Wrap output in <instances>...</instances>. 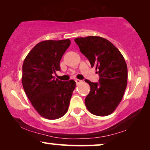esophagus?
Returning <instances> with one entry per match:
<instances>
[{
    "instance_id": "esophagus-1",
    "label": "esophagus",
    "mask_w": 150,
    "mask_h": 150,
    "mask_svg": "<svg viewBox=\"0 0 150 150\" xmlns=\"http://www.w3.org/2000/svg\"><path fill=\"white\" fill-rule=\"evenodd\" d=\"M75 81H76V83L77 85L82 82V81H81V80H79V79H76Z\"/></svg>"
}]
</instances>
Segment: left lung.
Here are the masks:
<instances>
[{"label":"left lung","instance_id":"8db88e82","mask_svg":"<svg viewBox=\"0 0 150 150\" xmlns=\"http://www.w3.org/2000/svg\"><path fill=\"white\" fill-rule=\"evenodd\" d=\"M74 41L100 76L99 83L85 80L90 86L86 107L95 115H109L122 101L127 86L128 68L124 57L111 42L101 37L77 38Z\"/></svg>","mask_w":150,"mask_h":150}]
</instances>
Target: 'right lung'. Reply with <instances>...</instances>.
<instances>
[{"label": "right lung", "instance_id": "obj_1", "mask_svg": "<svg viewBox=\"0 0 150 150\" xmlns=\"http://www.w3.org/2000/svg\"><path fill=\"white\" fill-rule=\"evenodd\" d=\"M70 44L68 39L41 42L22 65L24 91L37 112L48 120H57L66 113L76 87L73 80L61 81L52 76L60 71V61Z\"/></svg>", "mask_w": 150, "mask_h": 150}]
</instances>
